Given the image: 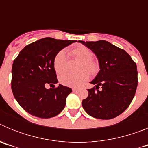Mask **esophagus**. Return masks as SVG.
<instances>
[{
  "label": "esophagus",
  "instance_id": "esophagus-1",
  "mask_svg": "<svg viewBox=\"0 0 148 148\" xmlns=\"http://www.w3.org/2000/svg\"><path fill=\"white\" fill-rule=\"evenodd\" d=\"M78 90H79V89H78V88H73V92H77V91H78Z\"/></svg>",
  "mask_w": 148,
  "mask_h": 148
}]
</instances>
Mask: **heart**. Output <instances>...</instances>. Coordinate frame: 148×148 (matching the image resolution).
<instances>
[{
  "label": "heart",
  "mask_w": 148,
  "mask_h": 148,
  "mask_svg": "<svg viewBox=\"0 0 148 148\" xmlns=\"http://www.w3.org/2000/svg\"><path fill=\"white\" fill-rule=\"evenodd\" d=\"M72 54L75 58L83 61L82 67L85 68L90 73L95 74L99 70V64L97 61L91 59L92 57V52L84 47H78L72 50ZM53 65L56 71L58 73H62L66 70V56L64 50L58 52L55 56ZM89 73L83 71L78 74L65 73L60 76V82L63 85L71 87H77L82 85L84 82L89 79Z\"/></svg>",
  "instance_id": "b5f03b06"
}]
</instances>
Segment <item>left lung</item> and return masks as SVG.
Segmentation results:
<instances>
[{
    "label": "left lung",
    "mask_w": 148,
    "mask_h": 148,
    "mask_svg": "<svg viewBox=\"0 0 148 148\" xmlns=\"http://www.w3.org/2000/svg\"><path fill=\"white\" fill-rule=\"evenodd\" d=\"M93 52L100 70L92 82L95 88L88 89V96L82 101L90 116L111 119L122 113L131 103L138 84L136 63L124 49L104 40H78ZM99 86L103 87L100 90Z\"/></svg>",
    "instance_id": "left-lung-1"
}]
</instances>
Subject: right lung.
I'll use <instances>...</instances> for the list:
<instances>
[{"mask_svg":"<svg viewBox=\"0 0 148 148\" xmlns=\"http://www.w3.org/2000/svg\"><path fill=\"white\" fill-rule=\"evenodd\" d=\"M76 40L44 38L26 46L12 68V90L21 107L29 114L49 119L59 114L72 89L59 84L56 88L45 85L58 83L53 65L55 56Z\"/></svg>","mask_w":148,"mask_h":148,"instance_id":"add662e5","label":"right lung"}]
</instances>
